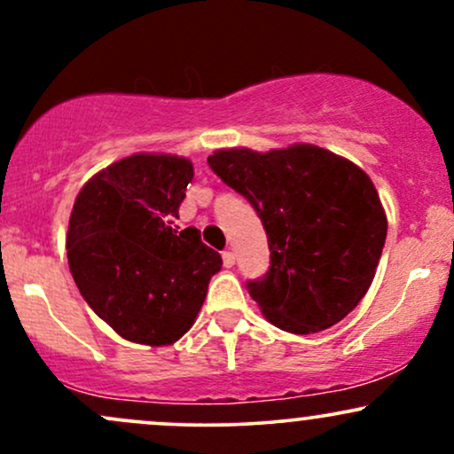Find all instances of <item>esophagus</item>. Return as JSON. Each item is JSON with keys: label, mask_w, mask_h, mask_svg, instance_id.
<instances>
[{"label": "esophagus", "mask_w": 454, "mask_h": 454, "mask_svg": "<svg viewBox=\"0 0 454 454\" xmlns=\"http://www.w3.org/2000/svg\"><path fill=\"white\" fill-rule=\"evenodd\" d=\"M222 260H223V267H226V269L234 267V252H232V249H223Z\"/></svg>", "instance_id": "1"}]
</instances>
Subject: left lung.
Segmentation results:
<instances>
[{"label": "left lung", "instance_id": "obj_1", "mask_svg": "<svg viewBox=\"0 0 454 454\" xmlns=\"http://www.w3.org/2000/svg\"><path fill=\"white\" fill-rule=\"evenodd\" d=\"M207 161L247 198L267 232L269 270L245 284L267 320L307 335L350 314L372 286L387 241L372 179L314 145L269 153L226 149Z\"/></svg>", "mask_w": 454, "mask_h": 454}]
</instances>
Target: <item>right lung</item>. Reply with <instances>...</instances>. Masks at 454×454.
<instances>
[{"label": "right lung", "instance_id": "1", "mask_svg": "<svg viewBox=\"0 0 454 454\" xmlns=\"http://www.w3.org/2000/svg\"><path fill=\"white\" fill-rule=\"evenodd\" d=\"M192 179V161L138 153L98 173L76 196L66 241L72 278L123 340H179L222 269L198 228L173 226Z\"/></svg>", "mask_w": 454, "mask_h": 454}]
</instances>
